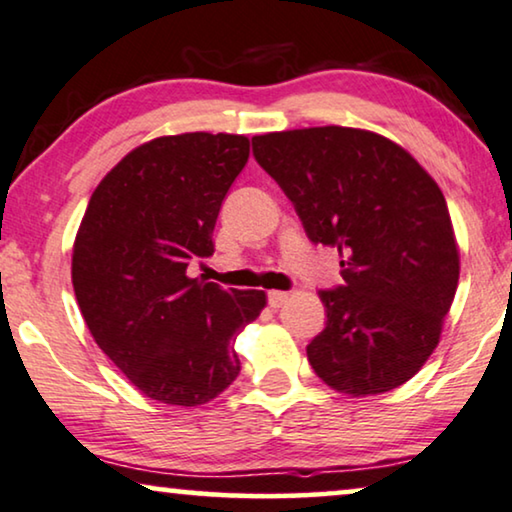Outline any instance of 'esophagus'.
Returning a JSON list of instances; mask_svg holds the SVG:
<instances>
[{"label":"esophagus","instance_id":"obj_1","mask_svg":"<svg viewBox=\"0 0 512 512\" xmlns=\"http://www.w3.org/2000/svg\"><path fill=\"white\" fill-rule=\"evenodd\" d=\"M287 299H290V294H287V292H280V290L269 292V306L271 308H280L283 304H287Z\"/></svg>","mask_w":512,"mask_h":512}]
</instances>
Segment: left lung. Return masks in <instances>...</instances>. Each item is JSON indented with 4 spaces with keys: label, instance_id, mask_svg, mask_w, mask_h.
Masks as SVG:
<instances>
[{
    "label": "left lung",
    "instance_id": "1",
    "mask_svg": "<svg viewBox=\"0 0 512 512\" xmlns=\"http://www.w3.org/2000/svg\"><path fill=\"white\" fill-rule=\"evenodd\" d=\"M308 239L336 248L343 285L322 290L327 327L306 355L331 390L366 397L415 376L436 350L459 283L450 211L408 150L369 129L253 136Z\"/></svg>",
    "mask_w": 512,
    "mask_h": 512
}]
</instances>
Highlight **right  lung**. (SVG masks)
Wrapping results in <instances>:
<instances>
[{
	"label": "right lung",
	"mask_w": 512,
	"mask_h": 512,
	"mask_svg": "<svg viewBox=\"0 0 512 512\" xmlns=\"http://www.w3.org/2000/svg\"><path fill=\"white\" fill-rule=\"evenodd\" d=\"M248 155L241 134L143 143L102 178L78 227L71 283L85 325L136 390L169 406H201L234 383L229 343L266 306L262 290L187 276L213 255L222 199Z\"/></svg>",
	"instance_id": "add662e5"
}]
</instances>
